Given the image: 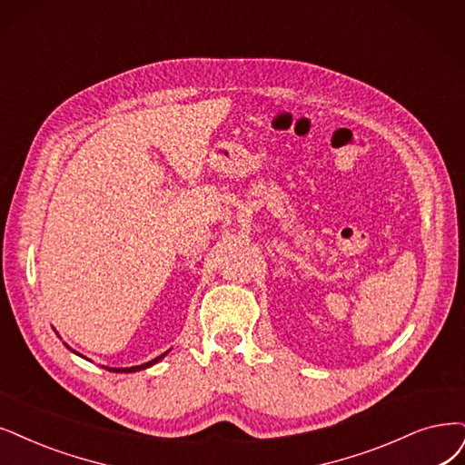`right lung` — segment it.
<instances>
[{"instance_id":"right-lung-1","label":"right lung","mask_w":465,"mask_h":465,"mask_svg":"<svg viewBox=\"0 0 465 465\" xmlns=\"http://www.w3.org/2000/svg\"><path fill=\"white\" fill-rule=\"evenodd\" d=\"M163 356H166V352H164V354H161V356H157L154 360H151V362L142 364V366H134V368H107V370H109V371H116V373H132V371H140V370H145V368H149V366H153V364H157Z\"/></svg>"}]
</instances>
